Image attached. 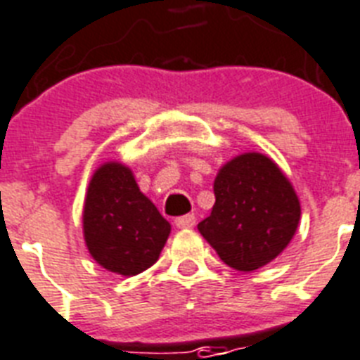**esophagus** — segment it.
<instances>
[{
    "instance_id": "obj_1",
    "label": "esophagus",
    "mask_w": 360,
    "mask_h": 360,
    "mask_svg": "<svg viewBox=\"0 0 360 360\" xmlns=\"http://www.w3.org/2000/svg\"><path fill=\"white\" fill-rule=\"evenodd\" d=\"M194 224H196V217H194V214H183V217H177V219H175V226H177V228H183V230H185V228H192Z\"/></svg>"
}]
</instances>
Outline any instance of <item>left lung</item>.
<instances>
[{"mask_svg": "<svg viewBox=\"0 0 360 360\" xmlns=\"http://www.w3.org/2000/svg\"><path fill=\"white\" fill-rule=\"evenodd\" d=\"M214 205L198 230L220 259L237 271L273 262L301 219V203L276 164L259 153H245L220 169Z\"/></svg>", "mask_w": 360, "mask_h": 360, "instance_id": "left-lung-1", "label": "left lung"}]
</instances>
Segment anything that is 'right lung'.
I'll return each instance as SVG.
<instances>
[{
  "mask_svg": "<svg viewBox=\"0 0 360 360\" xmlns=\"http://www.w3.org/2000/svg\"><path fill=\"white\" fill-rule=\"evenodd\" d=\"M169 230L127 166L108 162L95 172L84 205V237L98 265L134 276L157 262Z\"/></svg>",
  "mask_w": 360,
  "mask_h": 360,
  "instance_id": "1",
  "label": "right lung"
}]
</instances>
